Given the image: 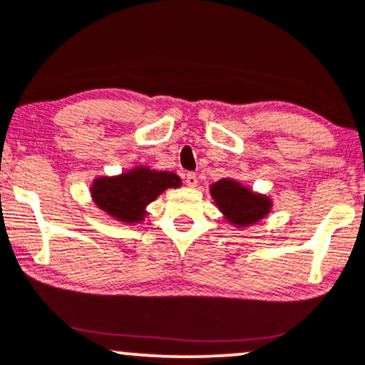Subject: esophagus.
<instances>
[{
    "label": "esophagus",
    "mask_w": 365,
    "mask_h": 365,
    "mask_svg": "<svg viewBox=\"0 0 365 365\" xmlns=\"http://www.w3.org/2000/svg\"><path fill=\"white\" fill-rule=\"evenodd\" d=\"M185 183L188 187L194 188V187H197V183H199V178H197L195 173H192V171H190V173L185 175Z\"/></svg>",
    "instance_id": "34e87169"
}]
</instances>
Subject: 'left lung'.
I'll return each instance as SVG.
<instances>
[{"label":"left lung","mask_w":365,"mask_h":365,"mask_svg":"<svg viewBox=\"0 0 365 365\" xmlns=\"http://www.w3.org/2000/svg\"><path fill=\"white\" fill-rule=\"evenodd\" d=\"M209 192L222 217L240 230L265 219L274 205L269 195L253 192L250 187L232 178H221L209 187Z\"/></svg>","instance_id":"1"}]
</instances>
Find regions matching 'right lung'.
Segmentation results:
<instances>
[{
    "instance_id": "add662e5",
    "label": "right lung",
    "mask_w": 365,
    "mask_h": 365,
    "mask_svg": "<svg viewBox=\"0 0 365 365\" xmlns=\"http://www.w3.org/2000/svg\"><path fill=\"white\" fill-rule=\"evenodd\" d=\"M182 187V178L173 171L153 170L139 165L118 175L95 177L90 185L93 204L120 225L134 226L148 216V205L166 188Z\"/></svg>"
}]
</instances>
